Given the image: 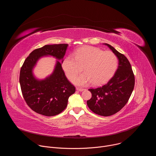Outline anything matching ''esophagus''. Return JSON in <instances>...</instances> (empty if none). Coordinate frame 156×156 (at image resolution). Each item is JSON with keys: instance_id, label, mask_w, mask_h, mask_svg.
I'll use <instances>...</instances> for the list:
<instances>
[{"instance_id": "esophagus-1", "label": "esophagus", "mask_w": 156, "mask_h": 156, "mask_svg": "<svg viewBox=\"0 0 156 156\" xmlns=\"http://www.w3.org/2000/svg\"><path fill=\"white\" fill-rule=\"evenodd\" d=\"M76 90L78 91H83L84 90V89L83 88H80V87H76Z\"/></svg>"}]
</instances>
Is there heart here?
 I'll return each mask as SVG.
<instances>
[{
    "mask_svg": "<svg viewBox=\"0 0 156 156\" xmlns=\"http://www.w3.org/2000/svg\"><path fill=\"white\" fill-rule=\"evenodd\" d=\"M118 65V59L115 54L110 51L85 46L66 56L62 68L66 77L72 80L82 70L84 72L76 77L73 83L78 86L92 83L101 85L107 82L115 74Z\"/></svg>",
    "mask_w": 156,
    "mask_h": 156,
    "instance_id": "heart-1",
    "label": "heart"
}]
</instances>
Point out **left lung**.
Wrapping results in <instances>:
<instances>
[{
    "label": "left lung",
    "instance_id": "8db88e82",
    "mask_svg": "<svg viewBox=\"0 0 156 156\" xmlns=\"http://www.w3.org/2000/svg\"><path fill=\"white\" fill-rule=\"evenodd\" d=\"M104 44L117 56L118 69L107 84L88 90L92 98L87 101V105L96 114L107 117L118 112L128 101L135 86V75L127 58L110 44Z\"/></svg>",
    "mask_w": 156,
    "mask_h": 156
}]
</instances>
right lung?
Here are the masks:
<instances>
[{
  "instance_id": "add662e5",
  "label": "right lung",
  "mask_w": 156,
  "mask_h": 156,
  "mask_svg": "<svg viewBox=\"0 0 156 156\" xmlns=\"http://www.w3.org/2000/svg\"><path fill=\"white\" fill-rule=\"evenodd\" d=\"M68 44L46 45L30 53L22 65L20 84L27 105L37 114L51 117L59 114L67 106L69 97L75 93V87L66 78L62 62ZM44 56H52L57 61L53 73L44 80L37 79L32 70L38 59Z\"/></svg>"
}]
</instances>
